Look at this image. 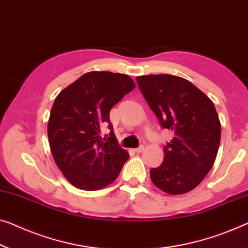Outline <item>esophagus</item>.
<instances>
[{
  "instance_id": "34e87169",
  "label": "esophagus",
  "mask_w": 248,
  "mask_h": 248,
  "mask_svg": "<svg viewBox=\"0 0 248 248\" xmlns=\"http://www.w3.org/2000/svg\"><path fill=\"white\" fill-rule=\"evenodd\" d=\"M143 148H145V147H143L142 145H140L138 148H136V149H135V153H137V154L141 153V151L143 150Z\"/></svg>"
}]
</instances>
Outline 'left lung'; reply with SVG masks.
<instances>
[{"label":"left lung","instance_id":"8db88e82","mask_svg":"<svg viewBox=\"0 0 248 248\" xmlns=\"http://www.w3.org/2000/svg\"><path fill=\"white\" fill-rule=\"evenodd\" d=\"M137 82L161 128L175 137L164 146L165 158L150 178L165 193L194 189L212 169L220 142V123L210 99L184 78L137 77Z\"/></svg>","mask_w":248,"mask_h":248}]
</instances>
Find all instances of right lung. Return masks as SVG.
Here are the masks:
<instances>
[{"label": "right lung", "mask_w": 248, "mask_h": 248, "mask_svg": "<svg viewBox=\"0 0 248 248\" xmlns=\"http://www.w3.org/2000/svg\"><path fill=\"white\" fill-rule=\"evenodd\" d=\"M135 88L130 77L108 71L81 76L62 90L51 109L47 124L55 164L73 186L101 189L111 184L128 160L118 145L110 110ZM107 125L110 132L101 136Z\"/></svg>", "instance_id": "right-lung-1"}]
</instances>
